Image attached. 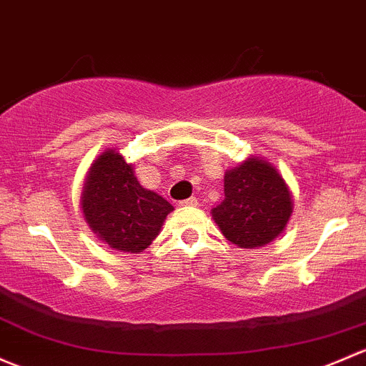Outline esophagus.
<instances>
[{"label":"esophagus","instance_id":"esophagus-1","mask_svg":"<svg viewBox=\"0 0 366 366\" xmlns=\"http://www.w3.org/2000/svg\"><path fill=\"white\" fill-rule=\"evenodd\" d=\"M180 205H182V207H196V205H198V198L191 196V198H187V199H184V202H180Z\"/></svg>","mask_w":366,"mask_h":366}]
</instances>
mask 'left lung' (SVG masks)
<instances>
[{
    "instance_id": "8db88e82",
    "label": "left lung",
    "mask_w": 366,
    "mask_h": 366,
    "mask_svg": "<svg viewBox=\"0 0 366 366\" xmlns=\"http://www.w3.org/2000/svg\"><path fill=\"white\" fill-rule=\"evenodd\" d=\"M212 219L226 240L240 249L264 247L286 229L293 193L264 157L251 156L224 173V199Z\"/></svg>"
}]
</instances>
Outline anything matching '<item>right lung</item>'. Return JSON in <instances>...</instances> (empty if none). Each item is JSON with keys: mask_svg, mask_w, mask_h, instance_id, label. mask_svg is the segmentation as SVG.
Here are the masks:
<instances>
[{"mask_svg": "<svg viewBox=\"0 0 366 366\" xmlns=\"http://www.w3.org/2000/svg\"><path fill=\"white\" fill-rule=\"evenodd\" d=\"M80 209L92 233L121 252L138 254L152 244L173 207L138 182L132 163L117 149L92 161Z\"/></svg>", "mask_w": 366, "mask_h": 366, "instance_id": "add662e5", "label": "right lung"}]
</instances>
